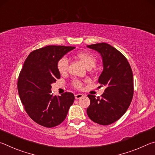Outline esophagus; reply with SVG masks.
I'll return each instance as SVG.
<instances>
[{"instance_id":"1","label":"esophagus","mask_w":155,"mask_h":155,"mask_svg":"<svg viewBox=\"0 0 155 155\" xmlns=\"http://www.w3.org/2000/svg\"><path fill=\"white\" fill-rule=\"evenodd\" d=\"M75 98L76 99H79L81 98H82V97L83 96V94H75Z\"/></svg>"}]
</instances>
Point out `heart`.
<instances>
[{"label": "heart", "instance_id": "b5f03b06", "mask_svg": "<svg viewBox=\"0 0 155 155\" xmlns=\"http://www.w3.org/2000/svg\"><path fill=\"white\" fill-rule=\"evenodd\" d=\"M75 57L83 63V64L87 68H91L96 65V59L92 54L86 51H79L76 53ZM57 70L60 74H64L66 73L68 68V60L66 57H61L57 64ZM72 85L76 88H81L82 87V83L78 80L72 81Z\"/></svg>", "mask_w": 155, "mask_h": 155}]
</instances>
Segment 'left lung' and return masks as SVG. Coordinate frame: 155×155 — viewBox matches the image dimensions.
<instances>
[{
    "instance_id": "1",
    "label": "left lung",
    "mask_w": 155,
    "mask_h": 155,
    "mask_svg": "<svg viewBox=\"0 0 155 155\" xmlns=\"http://www.w3.org/2000/svg\"><path fill=\"white\" fill-rule=\"evenodd\" d=\"M102 57L103 71L98 82L105 86L101 97L87 95L90 104L87 114L93 122L109 125L119 120L130 106L133 96V77L129 63L114 47L107 43L88 45Z\"/></svg>"
}]
</instances>
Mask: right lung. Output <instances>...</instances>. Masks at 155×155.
Listing matches in <instances>:
<instances>
[{
    "instance_id": "1",
    "label": "right lung",
    "mask_w": 155,
    "mask_h": 155,
    "mask_svg": "<svg viewBox=\"0 0 155 155\" xmlns=\"http://www.w3.org/2000/svg\"><path fill=\"white\" fill-rule=\"evenodd\" d=\"M74 48L47 46L32 51L25 60L18 80V94L26 112L38 124L47 128L60 124L74 103L72 93L51 94V84L61 77L57 62Z\"/></svg>"
}]
</instances>
